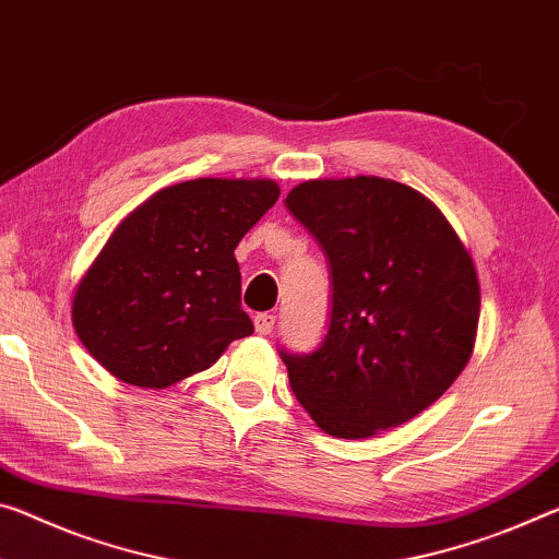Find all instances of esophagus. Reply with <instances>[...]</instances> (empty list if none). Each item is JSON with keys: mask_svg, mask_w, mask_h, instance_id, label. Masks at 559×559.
<instances>
[{"mask_svg": "<svg viewBox=\"0 0 559 559\" xmlns=\"http://www.w3.org/2000/svg\"><path fill=\"white\" fill-rule=\"evenodd\" d=\"M253 325H255V333H259V335H271L273 325H276V316L259 313L253 318Z\"/></svg>", "mask_w": 559, "mask_h": 559, "instance_id": "esophagus-1", "label": "esophagus"}]
</instances>
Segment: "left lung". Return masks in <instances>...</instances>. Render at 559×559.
Returning a JSON list of instances; mask_svg holds the SVG:
<instances>
[{"label": "left lung", "mask_w": 559, "mask_h": 559, "mask_svg": "<svg viewBox=\"0 0 559 559\" xmlns=\"http://www.w3.org/2000/svg\"><path fill=\"white\" fill-rule=\"evenodd\" d=\"M286 209L331 265V321L311 353L281 348L318 428L370 438L407 423L473 356L480 283L436 203L378 176L296 186Z\"/></svg>", "instance_id": "obj_1"}]
</instances>
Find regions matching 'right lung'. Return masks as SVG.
Segmentation results:
<instances>
[{"label":"right lung","mask_w":559,"mask_h":559,"mask_svg":"<svg viewBox=\"0 0 559 559\" xmlns=\"http://www.w3.org/2000/svg\"><path fill=\"white\" fill-rule=\"evenodd\" d=\"M278 197L265 179H197L131 211L76 286L72 321L86 350L139 388L214 366L253 333L234 251Z\"/></svg>","instance_id":"add662e5"}]
</instances>
